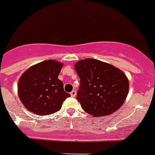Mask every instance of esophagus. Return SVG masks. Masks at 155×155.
Returning <instances> with one entry per match:
<instances>
[{
  "label": "esophagus",
  "instance_id": "obj_1",
  "mask_svg": "<svg viewBox=\"0 0 155 155\" xmlns=\"http://www.w3.org/2000/svg\"><path fill=\"white\" fill-rule=\"evenodd\" d=\"M71 97H75L76 96V92H75V90H73L72 92H71Z\"/></svg>",
  "mask_w": 155,
  "mask_h": 155
}]
</instances>
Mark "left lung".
<instances>
[{
    "label": "left lung",
    "instance_id": "1",
    "mask_svg": "<svg viewBox=\"0 0 155 155\" xmlns=\"http://www.w3.org/2000/svg\"><path fill=\"white\" fill-rule=\"evenodd\" d=\"M80 79L76 99L93 117L109 115L121 107L129 92V80L122 71L95 58L75 63Z\"/></svg>",
    "mask_w": 155,
    "mask_h": 155
}]
</instances>
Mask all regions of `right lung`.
<instances>
[{
    "label": "right lung",
    "instance_id": "1",
    "mask_svg": "<svg viewBox=\"0 0 155 155\" xmlns=\"http://www.w3.org/2000/svg\"><path fill=\"white\" fill-rule=\"evenodd\" d=\"M63 63L46 60L30 67L23 73L18 84V96L25 108L37 115L58 112L69 93L58 79Z\"/></svg>",
    "mask_w": 155,
    "mask_h": 155
}]
</instances>
